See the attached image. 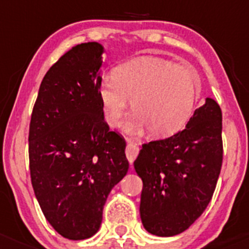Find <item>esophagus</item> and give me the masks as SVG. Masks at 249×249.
Masks as SVG:
<instances>
[{"label":"esophagus","instance_id":"34e87169","mask_svg":"<svg viewBox=\"0 0 249 249\" xmlns=\"http://www.w3.org/2000/svg\"><path fill=\"white\" fill-rule=\"evenodd\" d=\"M139 147H137L136 143H134L132 141H127V145H126V149H125V154H126V158L127 160H129L130 164H132V162L135 161V159L137 158V155H139Z\"/></svg>","mask_w":249,"mask_h":249}]
</instances>
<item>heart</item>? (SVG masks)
<instances>
[{
	"label": "heart",
	"instance_id": "obj_1",
	"mask_svg": "<svg viewBox=\"0 0 249 249\" xmlns=\"http://www.w3.org/2000/svg\"><path fill=\"white\" fill-rule=\"evenodd\" d=\"M200 79L193 70L159 57H140L120 65L112 80L99 89L102 113L109 127H117L129 102L135 112L125 124L130 134L149 129L152 136L169 137L179 131L194 110Z\"/></svg>",
	"mask_w": 249,
	"mask_h": 249
}]
</instances>
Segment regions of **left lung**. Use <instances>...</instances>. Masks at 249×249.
Segmentation results:
<instances>
[{"label": "left lung", "instance_id": "1", "mask_svg": "<svg viewBox=\"0 0 249 249\" xmlns=\"http://www.w3.org/2000/svg\"><path fill=\"white\" fill-rule=\"evenodd\" d=\"M222 160V110L207 97L184 130L143 144L135 160L144 229L161 237L187 230L212 199Z\"/></svg>", "mask_w": 249, "mask_h": 249}]
</instances>
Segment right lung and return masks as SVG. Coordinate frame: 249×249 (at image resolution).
Segmentation results:
<instances>
[{"mask_svg":"<svg viewBox=\"0 0 249 249\" xmlns=\"http://www.w3.org/2000/svg\"><path fill=\"white\" fill-rule=\"evenodd\" d=\"M97 42L74 46L44 76L31 115L29 159L35 195L55 231L85 240L99 231L112 188L129 170L126 143L105 123Z\"/></svg>","mask_w":249,"mask_h":249,"instance_id":"1","label":"right lung"}]
</instances>
